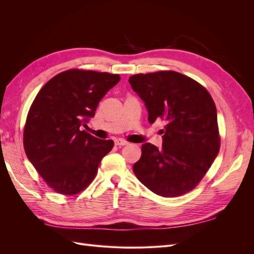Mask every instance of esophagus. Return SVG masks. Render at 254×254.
Segmentation results:
<instances>
[{"label": "esophagus", "instance_id": "obj_1", "mask_svg": "<svg viewBox=\"0 0 254 254\" xmlns=\"http://www.w3.org/2000/svg\"><path fill=\"white\" fill-rule=\"evenodd\" d=\"M114 144L117 145V146H125V145H127L128 144V142H126V141H124V140H115L114 141Z\"/></svg>", "mask_w": 254, "mask_h": 254}]
</instances>
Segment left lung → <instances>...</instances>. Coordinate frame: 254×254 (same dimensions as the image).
<instances>
[{
    "label": "left lung",
    "instance_id": "8db88e82",
    "mask_svg": "<svg viewBox=\"0 0 254 254\" xmlns=\"http://www.w3.org/2000/svg\"><path fill=\"white\" fill-rule=\"evenodd\" d=\"M132 90L148 112V122L163 120L162 148L142 145L133 173L144 186L162 197L188 193L199 183L219 151L217 111L201 84L173 71L129 77Z\"/></svg>",
    "mask_w": 254,
    "mask_h": 254
}]
</instances>
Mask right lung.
<instances>
[{
  "label": "right lung",
  "mask_w": 254,
  "mask_h": 254,
  "mask_svg": "<svg viewBox=\"0 0 254 254\" xmlns=\"http://www.w3.org/2000/svg\"><path fill=\"white\" fill-rule=\"evenodd\" d=\"M120 80L118 74L68 70L54 76L37 94L23 143L30 163L57 193L74 195L86 189L112 149V140H99L80 128Z\"/></svg>",
  "instance_id": "add662e5"
}]
</instances>
